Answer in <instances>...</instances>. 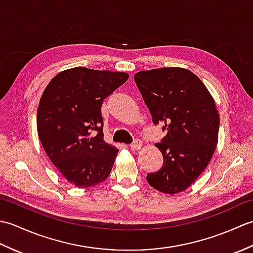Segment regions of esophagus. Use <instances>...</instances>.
Here are the masks:
<instances>
[{"label":"esophagus","instance_id":"obj_1","mask_svg":"<svg viewBox=\"0 0 253 253\" xmlns=\"http://www.w3.org/2000/svg\"><path fill=\"white\" fill-rule=\"evenodd\" d=\"M141 146H142L141 140H139V139H135L133 142L130 144V148H131V150H133V151H138V150L141 148Z\"/></svg>","mask_w":253,"mask_h":253}]
</instances>
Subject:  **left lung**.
Wrapping results in <instances>:
<instances>
[{
    "instance_id": "8db88e82",
    "label": "left lung",
    "mask_w": 253,
    "mask_h": 253,
    "mask_svg": "<svg viewBox=\"0 0 253 253\" xmlns=\"http://www.w3.org/2000/svg\"><path fill=\"white\" fill-rule=\"evenodd\" d=\"M133 78L154 125L162 123L168 132L155 144L163 155L162 168L148 174L147 180L163 193L184 191L207 169L216 149L215 102L201 80L185 68L150 69Z\"/></svg>"
}]
</instances>
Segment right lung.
<instances>
[{
    "mask_svg": "<svg viewBox=\"0 0 253 253\" xmlns=\"http://www.w3.org/2000/svg\"><path fill=\"white\" fill-rule=\"evenodd\" d=\"M127 73L74 67L53 78L37 112L38 135L63 177L79 188L109 177L118 150L103 140L101 106Z\"/></svg>",
    "mask_w": 253,
    "mask_h": 253,
    "instance_id": "1",
    "label": "right lung"
}]
</instances>
